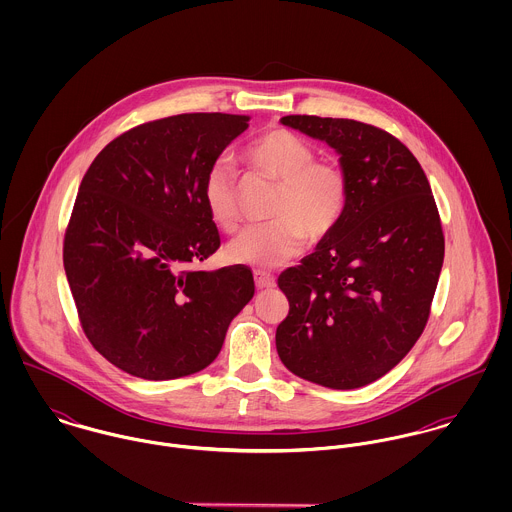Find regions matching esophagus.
<instances>
[{
  "label": "esophagus",
  "mask_w": 512,
  "mask_h": 512,
  "mask_svg": "<svg viewBox=\"0 0 512 512\" xmlns=\"http://www.w3.org/2000/svg\"><path fill=\"white\" fill-rule=\"evenodd\" d=\"M254 280H256L258 290H266V288H272V286L276 284V278H274L272 274H268V272H260V270H256V272H254Z\"/></svg>",
  "instance_id": "1"
}]
</instances>
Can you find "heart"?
Returning <instances> with one entry per match:
<instances>
[{"mask_svg":"<svg viewBox=\"0 0 512 512\" xmlns=\"http://www.w3.org/2000/svg\"><path fill=\"white\" fill-rule=\"evenodd\" d=\"M246 163L280 183L272 207L274 222L250 226L226 248V256L258 270H272L295 258L305 244L325 238L343 217L349 185L337 163L315 159V151L292 132L274 128L256 138L244 151ZM238 175L232 163L211 165L203 197L213 222L232 232L238 228Z\"/></svg>","mask_w":512,"mask_h":512,"instance_id":"b5f03b06","label":"heart"}]
</instances>
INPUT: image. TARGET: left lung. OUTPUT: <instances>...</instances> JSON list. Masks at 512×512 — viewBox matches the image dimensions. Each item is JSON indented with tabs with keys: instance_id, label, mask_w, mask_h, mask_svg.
<instances>
[{
	"instance_id": "1",
	"label": "left lung",
	"mask_w": 512,
	"mask_h": 512,
	"mask_svg": "<svg viewBox=\"0 0 512 512\" xmlns=\"http://www.w3.org/2000/svg\"><path fill=\"white\" fill-rule=\"evenodd\" d=\"M284 126L339 153L343 217L301 266L280 274L290 301L276 349L295 376L361 388L420 339L443 266V232L424 169L388 132L345 118L284 116Z\"/></svg>"
}]
</instances>
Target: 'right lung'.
I'll use <instances>...</instances> for the list:
<instances>
[{"label":"right lung","instance_id":"obj_1","mask_svg":"<svg viewBox=\"0 0 512 512\" xmlns=\"http://www.w3.org/2000/svg\"><path fill=\"white\" fill-rule=\"evenodd\" d=\"M248 116L179 114L128 130L90 163L63 262L80 325L120 370L171 380L203 370L254 295L252 272L195 266L219 250L203 185Z\"/></svg>","mask_w":512,"mask_h":512}]
</instances>
